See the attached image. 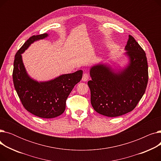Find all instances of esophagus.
<instances>
[{
    "label": "esophagus",
    "mask_w": 161,
    "mask_h": 161,
    "mask_svg": "<svg viewBox=\"0 0 161 161\" xmlns=\"http://www.w3.org/2000/svg\"><path fill=\"white\" fill-rule=\"evenodd\" d=\"M89 78V74H88L87 72H85V73L83 74V75L82 80H83V81H87V80H88Z\"/></svg>",
    "instance_id": "esophagus-1"
}]
</instances>
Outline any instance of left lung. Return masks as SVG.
<instances>
[{"mask_svg":"<svg viewBox=\"0 0 161 161\" xmlns=\"http://www.w3.org/2000/svg\"><path fill=\"white\" fill-rule=\"evenodd\" d=\"M130 59L123 72L114 73L105 65L91 68V103L95 110L107 117H117L136 108L143 97L148 82V64L144 50L129 35L125 47Z\"/></svg>","mask_w":161,"mask_h":161,"instance_id":"obj_1","label":"left lung"}]
</instances>
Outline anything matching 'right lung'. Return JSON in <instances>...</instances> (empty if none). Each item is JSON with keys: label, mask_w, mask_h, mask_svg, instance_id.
I'll list each match as a JSON object with an SVG mask.
<instances>
[{"label": "right lung", "mask_w": 161, "mask_h": 161, "mask_svg": "<svg viewBox=\"0 0 161 161\" xmlns=\"http://www.w3.org/2000/svg\"><path fill=\"white\" fill-rule=\"evenodd\" d=\"M47 34L32 36L17 52L14 61L12 78L14 87L23 107L41 118L56 117L65 110L66 101L75 84L80 81L83 72L62 75L53 80L38 83L25 71L21 53L34 41L44 38Z\"/></svg>", "instance_id": "add662e5"}]
</instances>
